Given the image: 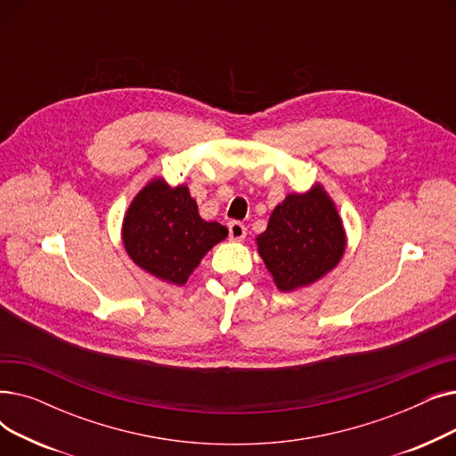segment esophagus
<instances>
[{
    "mask_svg": "<svg viewBox=\"0 0 456 456\" xmlns=\"http://www.w3.org/2000/svg\"><path fill=\"white\" fill-rule=\"evenodd\" d=\"M229 238L231 240H244L246 238V225L240 222H229Z\"/></svg>",
    "mask_w": 456,
    "mask_h": 456,
    "instance_id": "34e87169",
    "label": "esophagus"
}]
</instances>
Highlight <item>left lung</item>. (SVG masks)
Listing matches in <instances>:
<instances>
[{"instance_id":"obj_1","label":"left lung","mask_w":456,"mask_h":456,"mask_svg":"<svg viewBox=\"0 0 456 456\" xmlns=\"http://www.w3.org/2000/svg\"><path fill=\"white\" fill-rule=\"evenodd\" d=\"M346 244L337 205L320 183L286 196L273 208L266 231L256 236L258 255L281 292L314 284L337 268Z\"/></svg>"}]
</instances>
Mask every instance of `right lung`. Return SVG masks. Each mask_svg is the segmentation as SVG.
<instances>
[{"instance_id": "add662e5", "label": "right lung", "mask_w": 456, "mask_h": 456, "mask_svg": "<svg viewBox=\"0 0 456 456\" xmlns=\"http://www.w3.org/2000/svg\"><path fill=\"white\" fill-rule=\"evenodd\" d=\"M227 238V227L200 216L188 186L151 179L131 201L122 225L127 255L153 277L184 284L201 258Z\"/></svg>"}]
</instances>
